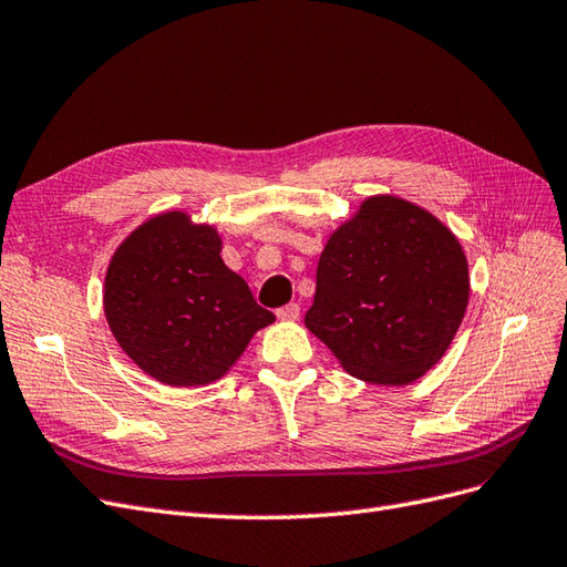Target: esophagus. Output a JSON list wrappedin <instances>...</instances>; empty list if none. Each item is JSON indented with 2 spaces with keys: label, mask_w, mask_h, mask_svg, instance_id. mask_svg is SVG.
Here are the masks:
<instances>
[{
  "label": "esophagus",
  "mask_w": 567,
  "mask_h": 567,
  "mask_svg": "<svg viewBox=\"0 0 567 567\" xmlns=\"http://www.w3.org/2000/svg\"><path fill=\"white\" fill-rule=\"evenodd\" d=\"M277 317H279L281 321H296V319L300 317V305H298V302H288V305L279 307Z\"/></svg>",
  "instance_id": "obj_1"
}]
</instances>
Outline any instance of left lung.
<instances>
[{
  "label": "left lung",
  "mask_w": 567,
  "mask_h": 567,
  "mask_svg": "<svg viewBox=\"0 0 567 567\" xmlns=\"http://www.w3.org/2000/svg\"><path fill=\"white\" fill-rule=\"evenodd\" d=\"M466 305L456 236L414 203L375 196L326 244L305 323L357 379L404 385L447 352Z\"/></svg>",
  "instance_id": "left-lung-1"
}]
</instances>
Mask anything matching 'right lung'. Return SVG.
<instances>
[{
	"mask_svg": "<svg viewBox=\"0 0 567 567\" xmlns=\"http://www.w3.org/2000/svg\"><path fill=\"white\" fill-rule=\"evenodd\" d=\"M213 227L165 213L134 229L113 255L104 310L142 371L165 385L221 379L274 315L221 262Z\"/></svg>",
	"mask_w": 567,
	"mask_h": 567,
	"instance_id": "add662e5",
	"label": "right lung"
}]
</instances>
